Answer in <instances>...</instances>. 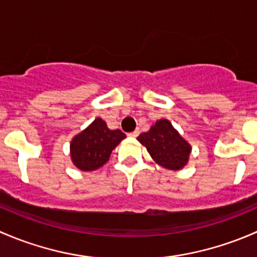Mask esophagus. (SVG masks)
Wrapping results in <instances>:
<instances>
[{
    "mask_svg": "<svg viewBox=\"0 0 257 257\" xmlns=\"http://www.w3.org/2000/svg\"><path fill=\"white\" fill-rule=\"evenodd\" d=\"M139 133H141V132H139V129H136V131H134V132H132V133L129 134V136H131V137H133V138H137V137L139 136Z\"/></svg>",
    "mask_w": 257,
    "mask_h": 257,
    "instance_id": "obj_1",
    "label": "esophagus"
}]
</instances>
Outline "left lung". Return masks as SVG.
<instances>
[{"label":"left lung","mask_w":257,"mask_h":257,"mask_svg":"<svg viewBox=\"0 0 257 257\" xmlns=\"http://www.w3.org/2000/svg\"><path fill=\"white\" fill-rule=\"evenodd\" d=\"M155 163L169 170H181L189 162L191 145L179 134L168 119L155 121L147 133L138 137Z\"/></svg>","instance_id":"obj_1"}]
</instances>
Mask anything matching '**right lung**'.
Returning <instances> with one entry per match:
<instances>
[{"label":"right lung","instance_id":"1","mask_svg":"<svg viewBox=\"0 0 257 257\" xmlns=\"http://www.w3.org/2000/svg\"><path fill=\"white\" fill-rule=\"evenodd\" d=\"M125 137L119 129L112 131L108 128L102 118H95L71 141L72 163L82 172L99 169L108 162L114 148Z\"/></svg>","mask_w":257,"mask_h":257}]
</instances>
